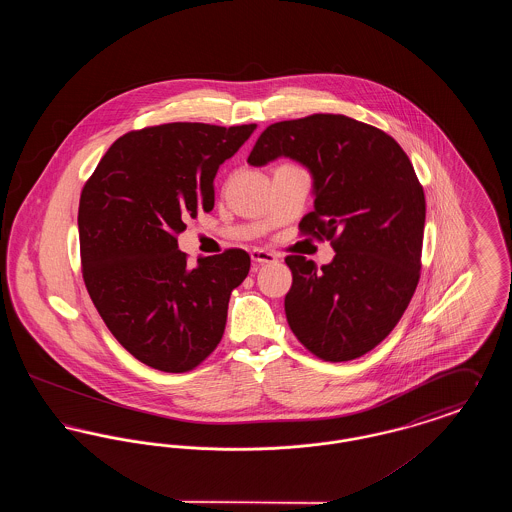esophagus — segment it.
<instances>
[{
  "mask_svg": "<svg viewBox=\"0 0 512 512\" xmlns=\"http://www.w3.org/2000/svg\"><path fill=\"white\" fill-rule=\"evenodd\" d=\"M251 261L255 265H272V263L278 261V257L270 251H265V249H253L251 251Z\"/></svg>",
  "mask_w": 512,
  "mask_h": 512,
  "instance_id": "esophagus-1",
  "label": "esophagus"
}]
</instances>
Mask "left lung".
I'll list each match as a JSON object with an SVG mask.
<instances>
[{"mask_svg":"<svg viewBox=\"0 0 512 512\" xmlns=\"http://www.w3.org/2000/svg\"><path fill=\"white\" fill-rule=\"evenodd\" d=\"M290 157L313 176L315 211L299 228L332 240V263L286 257L284 299L297 340L324 361L374 349L403 317L418 278L426 201L413 165L386 132L345 115L270 124L247 157L265 167Z\"/></svg>","mask_w":512,"mask_h":512,"instance_id":"obj_1","label":"left lung"}]
</instances>
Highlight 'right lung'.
Returning a JSON list of instances; mask_svg holds the SVG:
<instances>
[{
	"mask_svg": "<svg viewBox=\"0 0 512 512\" xmlns=\"http://www.w3.org/2000/svg\"><path fill=\"white\" fill-rule=\"evenodd\" d=\"M257 124L171 122L128 132L107 149L78 207L82 274L99 315L144 365L188 372L224 334L244 249L188 267L176 236L215 205L213 180Z\"/></svg>",
	"mask_w": 512,
	"mask_h": 512,
	"instance_id": "obj_1",
	"label": "right lung"
}]
</instances>
